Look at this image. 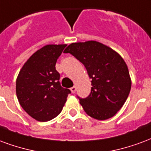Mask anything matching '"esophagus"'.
<instances>
[{
  "label": "esophagus",
  "instance_id": "34e87169",
  "mask_svg": "<svg viewBox=\"0 0 151 151\" xmlns=\"http://www.w3.org/2000/svg\"><path fill=\"white\" fill-rule=\"evenodd\" d=\"M76 86H73L71 88V91L72 93H75V92H76Z\"/></svg>",
  "mask_w": 151,
  "mask_h": 151
}]
</instances>
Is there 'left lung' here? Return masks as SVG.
Segmentation results:
<instances>
[{
  "instance_id": "8db88e82",
  "label": "left lung",
  "mask_w": 151,
  "mask_h": 151,
  "mask_svg": "<svg viewBox=\"0 0 151 151\" xmlns=\"http://www.w3.org/2000/svg\"><path fill=\"white\" fill-rule=\"evenodd\" d=\"M82 63L92 79L91 92L80 98L85 113L97 120L113 116L125 104L131 88L127 65L111 48L96 41L76 42L63 51Z\"/></svg>"
}]
</instances>
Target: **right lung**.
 <instances>
[{
	"label": "right lung",
	"mask_w": 151,
	"mask_h": 151,
	"mask_svg": "<svg viewBox=\"0 0 151 151\" xmlns=\"http://www.w3.org/2000/svg\"><path fill=\"white\" fill-rule=\"evenodd\" d=\"M67 45H47L32 55L21 69L16 93L23 109L37 121L47 122L61 113L71 91L61 86L55 69Z\"/></svg>",
	"instance_id": "add662e5"
}]
</instances>
